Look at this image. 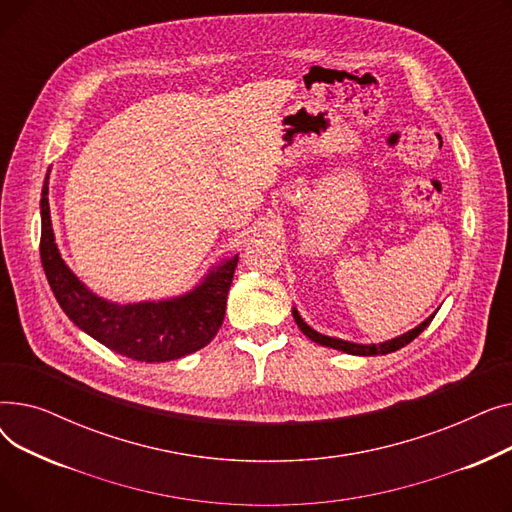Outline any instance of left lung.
I'll use <instances>...</instances> for the list:
<instances>
[{
	"instance_id": "obj_1",
	"label": "left lung",
	"mask_w": 512,
	"mask_h": 512,
	"mask_svg": "<svg viewBox=\"0 0 512 512\" xmlns=\"http://www.w3.org/2000/svg\"><path fill=\"white\" fill-rule=\"evenodd\" d=\"M292 315H294V321H297V326L301 328V332L305 336H309L313 342H319V344H324V346H332V348H336V351H342V353H348V355H361V357L388 355V353L398 351V348H402L405 344H409L411 340H415L429 324H432V319H434V315L427 317L423 324H419L415 330L402 334L398 338H392L388 342H382V344H355V342H346V340H340V338H330V336L319 334V332H315L313 328H309L305 324V321L301 319V315L297 311H292Z\"/></svg>"
}]
</instances>
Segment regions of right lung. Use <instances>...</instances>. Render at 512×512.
<instances>
[{"label": "right lung", "instance_id": "obj_1", "mask_svg": "<svg viewBox=\"0 0 512 512\" xmlns=\"http://www.w3.org/2000/svg\"><path fill=\"white\" fill-rule=\"evenodd\" d=\"M49 174L41 193V263L64 313L97 342L122 357L161 363L195 353L218 334L238 255L224 261L193 292L172 301L116 305L99 299L68 270L53 240Z\"/></svg>", "mask_w": 512, "mask_h": 512}]
</instances>
